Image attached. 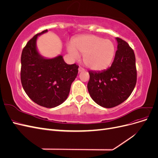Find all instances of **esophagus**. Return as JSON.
Returning <instances> with one entry per match:
<instances>
[{
    "instance_id": "esophagus-1",
    "label": "esophagus",
    "mask_w": 158,
    "mask_h": 158,
    "mask_svg": "<svg viewBox=\"0 0 158 158\" xmlns=\"http://www.w3.org/2000/svg\"><path fill=\"white\" fill-rule=\"evenodd\" d=\"M82 71H84V69L82 67H81V66H79V68H78L79 73H80V72H82Z\"/></svg>"
}]
</instances>
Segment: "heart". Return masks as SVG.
Returning <instances> with one entry per match:
<instances>
[{"mask_svg":"<svg viewBox=\"0 0 158 158\" xmlns=\"http://www.w3.org/2000/svg\"><path fill=\"white\" fill-rule=\"evenodd\" d=\"M68 49L74 58H77L78 55H84L85 65L95 71L107 69L115 53V47L111 41L94 35L76 37Z\"/></svg>","mask_w":158,"mask_h":158,"instance_id":"1","label":"heart"}]
</instances>
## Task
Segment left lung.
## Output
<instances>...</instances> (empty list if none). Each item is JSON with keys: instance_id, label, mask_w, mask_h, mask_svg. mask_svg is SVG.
Segmentation results:
<instances>
[{"instance_id": "obj_1", "label": "left lung", "mask_w": 158, "mask_h": 158, "mask_svg": "<svg viewBox=\"0 0 158 158\" xmlns=\"http://www.w3.org/2000/svg\"><path fill=\"white\" fill-rule=\"evenodd\" d=\"M111 66L102 72L89 71L88 89L91 98L100 106L111 108L130 96L137 80L135 55L127 43L119 37Z\"/></svg>"}]
</instances>
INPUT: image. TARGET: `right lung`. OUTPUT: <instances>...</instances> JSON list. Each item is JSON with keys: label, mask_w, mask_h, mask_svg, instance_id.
<instances>
[{"label": "right lung", "mask_w": 158, "mask_h": 158, "mask_svg": "<svg viewBox=\"0 0 158 158\" xmlns=\"http://www.w3.org/2000/svg\"><path fill=\"white\" fill-rule=\"evenodd\" d=\"M27 43L21 56L20 78L25 92L33 102L47 108L63 103L67 98L72 83L78 72L76 64H67L63 56L44 59L36 48L37 36Z\"/></svg>", "instance_id": "right-lung-1"}]
</instances>
